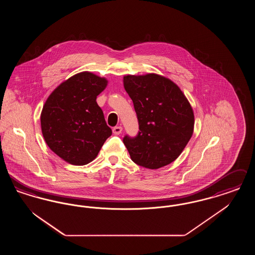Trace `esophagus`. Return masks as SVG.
Segmentation results:
<instances>
[{
	"mask_svg": "<svg viewBox=\"0 0 255 255\" xmlns=\"http://www.w3.org/2000/svg\"><path fill=\"white\" fill-rule=\"evenodd\" d=\"M122 126H116V127L113 128V133H115V134H120V133H122Z\"/></svg>",
	"mask_w": 255,
	"mask_h": 255,
	"instance_id": "1",
	"label": "esophagus"
}]
</instances>
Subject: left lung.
<instances>
[{
    "instance_id": "1",
    "label": "left lung",
    "mask_w": 255,
    "mask_h": 255,
    "mask_svg": "<svg viewBox=\"0 0 255 255\" xmlns=\"http://www.w3.org/2000/svg\"><path fill=\"white\" fill-rule=\"evenodd\" d=\"M124 89L133 100L139 131L123 138L134 163L158 169L182 154L194 131L193 109L179 86L157 73L125 75Z\"/></svg>"
}]
</instances>
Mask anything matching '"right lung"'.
<instances>
[{"instance_id":"obj_1","label":"right lung","mask_w":255,"mask_h":255,"mask_svg":"<svg viewBox=\"0 0 255 255\" xmlns=\"http://www.w3.org/2000/svg\"><path fill=\"white\" fill-rule=\"evenodd\" d=\"M108 80L95 73H76L54 89L41 113L46 143L63 160L84 165L97 158L112 130L97 97Z\"/></svg>"}]
</instances>
